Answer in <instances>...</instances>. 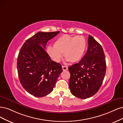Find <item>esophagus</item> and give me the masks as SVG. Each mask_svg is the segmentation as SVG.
Returning a JSON list of instances; mask_svg holds the SVG:
<instances>
[{
  "label": "esophagus",
  "instance_id": "34e87169",
  "mask_svg": "<svg viewBox=\"0 0 123 123\" xmlns=\"http://www.w3.org/2000/svg\"><path fill=\"white\" fill-rule=\"evenodd\" d=\"M62 69L63 70H67L68 69V67L66 66H62Z\"/></svg>",
  "mask_w": 123,
  "mask_h": 123
}]
</instances>
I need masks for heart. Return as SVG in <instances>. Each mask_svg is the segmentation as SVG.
Listing matches in <instances>:
<instances>
[{"instance_id":"heart-1","label":"heart","mask_w":123,"mask_h":123,"mask_svg":"<svg viewBox=\"0 0 123 123\" xmlns=\"http://www.w3.org/2000/svg\"><path fill=\"white\" fill-rule=\"evenodd\" d=\"M86 47V39L82 36H71L64 35L56 39L54 43V47H47L46 51L55 62L60 61L63 53L67 61L74 63L82 58Z\"/></svg>"}]
</instances>
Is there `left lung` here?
Returning <instances> with one entry per match:
<instances>
[{
	"label": "left lung",
	"instance_id": "8db88e82",
	"mask_svg": "<svg viewBox=\"0 0 123 123\" xmlns=\"http://www.w3.org/2000/svg\"><path fill=\"white\" fill-rule=\"evenodd\" d=\"M87 52L81 61L68 67L69 87L74 96L87 98L100 88L106 70L105 54L101 44L91 35Z\"/></svg>",
	"mask_w": 123,
	"mask_h": 123
}]
</instances>
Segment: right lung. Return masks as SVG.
Segmentation results:
<instances>
[{
    "instance_id": "right-lung-1",
    "label": "right lung",
    "mask_w": 123,
    "mask_h": 123,
    "mask_svg": "<svg viewBox=\"0 0 123 123\" xmlns=\"http://www.w3.org/2000/svg\"><path fill=\"white\" fill-rule=\"evenodd\" d=\"M59 33L39 31L26 40L18 54L20 82L35 97H44L52 92L63 71L60 63L51 60L45 50L47 42Z\"/></svg>"
}]
</instances>
